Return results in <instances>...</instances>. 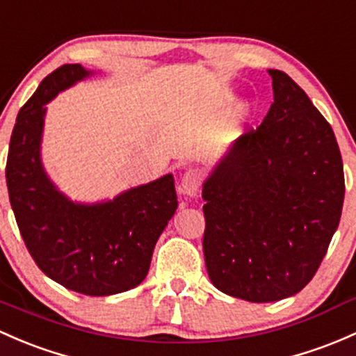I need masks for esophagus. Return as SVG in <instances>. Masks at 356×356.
Listing matches in <instances>:
<instances>
[{"label":"esophagus","mask_w":356,"mask_h":356,"mask_svg":"<svg viewBox=\"0 0 356 356\" xmlns=\"http://www.w3.org/2000/svg\"><path fill=\"white\" fill-rule=\"evenodd\" d=\"M201 188V174L197 168H188L181 177V189L182 194H189V196H196L197 191Z\"/></svg>","instance_id":"esophagus-1"}]
</instances>
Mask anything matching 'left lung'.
Segmentation results:
<instances>
[{"label":"left lung","mask_w":356,"mask_h":356,"mask_svg":"<svg viewBox=\"0 0 356 356\" xmlns=\"http://www.w3.org/2000/svg\"><path fill=\"white\" fill-rule=\"evenodd\" d=\"M264 121L234 145L203 186V252L223 293L276 302L319 269L341 218L345 174L331 124L307 93L269 70Z\"/></svg>","instance_id":"left-lung-1"}]
</instances>
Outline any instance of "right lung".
<instances>
[{"label": "right lung", "mask_w": 356, "mask_h": 356, "mask_svg": "<svg viewBox=\"0 0 356 356\" xmlns=\"http://www.w3.org/2000/svg\"><path fill=\"white\" fill-rule=\"evenodd\" d=\"M87 74L81 65L59 66L22 107L10 140L6 186L18 230L40 271L68 290L106 297L143 282L177 194L168 174L109 203L83 207L51 184L39 159L46 104Z\"/></svg>", "instance_id": "obj_1"}]
</instances>
